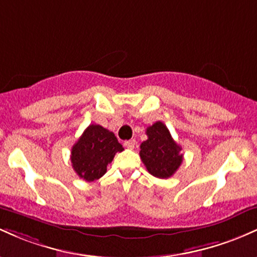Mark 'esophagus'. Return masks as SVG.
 Instances as JSON below:
<instances>
[{
  "label": "esophagus",
  "mask_w": 257,
  "mask_h": 257,
  "mask_svg": "<svg viewBox=\"0 0 257 257\" xmlns=\"http://www.w3.org/2000/svg\"><path fill=\"white\" fill-rule=\"evenodd\" d=\"M135 144H137V141H135L134 139H132V140H126V141H125V143H124V146L126 147V149L133 150V149H134Z\"/></svg>",
  "instance_id": "1"
}]
</instances>
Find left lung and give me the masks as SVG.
<instances>
[{
	"label": "left lung",
	"mask_w": 257,
	"mask_h": 257,
	"mask_svg": "<svg viewBox=\"0 0 257 257\" xmlns=\"http://www.w3.org/2000/svg\"><path fill=\"white\" fill-rule=\"evenodd\" d=\"M147 140L140 145V157L147 172L158 179H168L181 166V147L174 141L169 129L162 122L146 129Z\"/></svg>",
	"instance_id": "left-lung-1"
}]
</instances>
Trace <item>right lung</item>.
Wrapping results in <instances>:
<instances>
[{
	"label": "right lung",
	"mask_w": 257,
	"mask_h": 257,
	"mask_svg": "<svg viewBox=\"0 0 257 257\" xmlns=\"http://www.w3.org/2000/svg\"><path fill=\"white\" fill-rule=\"evenodd\" d=\"M123 150L113 133L99 124H90L72 146V168L81 179L95 181L106 173L114 155Z\"/></svg>",
	"instance_id": "right-lung-1"
}]
</instances>
